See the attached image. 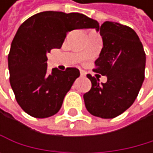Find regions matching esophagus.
I'll return each mask as SVG.
<instances>
[{
    "label": "esophagus",
    "instance_id": "1",
    "mask_svg": "<svg viewBox=\"0 0 153 153\" xmlns=\"http://www.w3.org/2000/svg\"><path fill=\"white\" fill-rule=\"evenodd\" d=\"M80 74H81V77H84L86 75V72L84 71H80Z\"/></svg>",
    "mask_w": 153,
    "mask_h": 153
}]
</instances>
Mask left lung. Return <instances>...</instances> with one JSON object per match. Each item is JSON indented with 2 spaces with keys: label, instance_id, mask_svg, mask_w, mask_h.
<instances>
[{
  "label": "left lung",
  "instance_id": "left-lung-1",
  "mask_svg": "<svg viewBox=\"0 0 153 153\" xmlns=\"http://www.w3.org/2000/svg\"><path fill=\"white\" fill-rule=\"evenodd\" d=\"M103 48L94 71L107 81L87 74L91 90L83 94L88 112L101 118H114L129 108L144 81L146 55L142 43L132 28L118 23L105 22L100 28ZM98 75V74H97Z\"/></svg>",
  "mask_w": 153,
  "mask_h": 153
}]
</instances>
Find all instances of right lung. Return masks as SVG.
I'll use <instances>...</instances> for the list:
<instances>
[{"label": "right lung", "mask_w": 153, "mask_h": 153, "mask_svg": "<svg viewBox=\"0 0 153 153\" xmlns=\"http://www.w3.org/2000/svg\"><path fill=\"white\" fill-rule=\"evenodd\" d=\"M99 28L97 21L79 13L47 11L25 21L17 30L8 55L10 83L21 108L31 117L57 114L63 99L80 76L76 68L48 71V53L60 48L74 29Z\"/></svg>", "instance_id": "obj_1"}]
</instances>
